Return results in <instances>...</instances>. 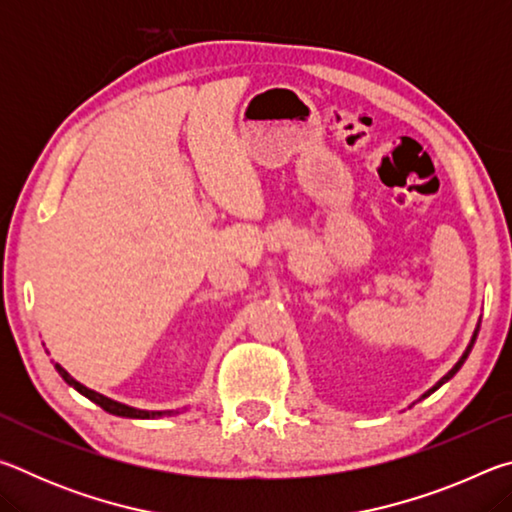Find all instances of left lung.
I'll return each mask as SVG.
<instances>
[{
  "mask_svg": "<svg viewBox=\"0 0 512 512\" xmlns=\"http://www.w3.org/2000/svg\"><path fill=\"white\" fill-rule=\"evenodd\" d=\"M479 327H481V323H476V329H474L472 339H470V343H467V348H465V352L461 354V359H458V361L454 363V368H452V370H449V372H447V375H445L443 379H438V381H436V384H433V386L429 388V391H427V393H422V397H420V400H424V397H429V395H431L433 391H438V388H440V386H443V384H447V381H449V379H452V377L456 375V372H458V370H461V366H463V363H465V359H467V357H470V352H472V348H474V341H476V334H479Z\"/></svg>",
  "mask_w": 512,
  "mask_h": 512,
  "instance_id": "obj_1",
  "label": "left lung"
}]
</instances>
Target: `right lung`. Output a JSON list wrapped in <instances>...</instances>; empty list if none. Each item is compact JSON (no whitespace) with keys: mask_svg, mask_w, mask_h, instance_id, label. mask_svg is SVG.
<instances>
[{"mask_svg":"<svg viewBox=\"0 0 512 512\" xmlns=\"http://www.w3.org/2000/svg\"><path fill=\"white\" fill-rule=\"evenodd\" d=\"M56 370H58V375L67 381L69 386L76 388V391H79L81 395L88 397V400H92L94 404H99L103 411H108L112 415H121V418H137V420H153V418H162V415H171L173 413V411H142V409H135V406H128V404H121L117 400H110V397L101 395L97 391H92V388L83 386L81 381H76L63 366H60V363H56Z\"/></svg>","mask_w":512,"mask_h":512,"instance_id":"1","label":"right lung"}]
</instances>
